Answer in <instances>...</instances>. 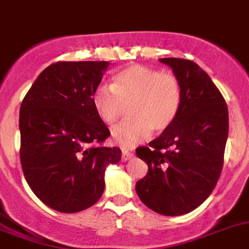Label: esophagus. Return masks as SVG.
<instances>
[{
	"label": "esophagus",
	"instance_id": "34e87169",
	"mask_svg": "<svg viewBox=\"0 0 249 249\" xmlns=\"http://www.w3.org/2000/svg\"><path fill=\"white\" fill-rule=\"evenodd\" d=\"M122 153H123V155H122V160H123V161H124V162L127 161V160H130L132 156H134V153H132L131 151L126 150V148H123Z\"/></svg>",
	"mask_w": 249,
	"mask_h": 249
}]
</instances>
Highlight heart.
I'll use <instances>...</instances> for the list:
<instances>
[{
  "label": "heart",
  "mask_w": 249,
  "mask_h": 249,
  "mask_svg": "<svg viewBox=\"0 0 249 249\" xmlns=\"http://www.w3.org/2000/svg\"><path fill=\"white\" fill-rule=\"evenodd\" d=\"M180 81L173 73L134 64L113 76L111 86L99 85L92 103L97 115L111 124L129 106V119L111 129V138L123 147H134L150 135L166 131L182 106Z\"/></svg>",
  "instance_id": "1"
}]
</instances>
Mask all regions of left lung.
Wrapping results in <instances>:
<instances>
[{
	"label": "left lung",
	"mask_w": 249,
	"mask_h": 249,
	"mask_svg": "<svg viewBox=\"0 0 249 249\" xmlns=\"http://www.w3.org/2000/svg\"><path fill=\"white\" fill-rule=\"evenodd\" d=\"M180 81L182 106L173 124L147 146L136 148L148 166L136 183L140 200L164 216L190 213L208 199L219 180L229 136L224 97L199 65L160 59Z\"/></svg>",
	"instance_id": "1"
}]
</instances>
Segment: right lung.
<instances>
[{"label":"right lung","mask_w":249,"mask_h":249,"mask_svg":"<svg viewBox=\"0 0 249 249\" xmlns=\"http://www.w3.org/2000/svg\"><path fill=\"white\" fill-rule=\"evenodd\" d=\"M108 61H59L46 67L19 110L20 163L34 194L60 213L94 205L104 192V172L122 159L101 143L110 131L92 96Z\"/></svg>","instance_id":"1"}]
</instances>
